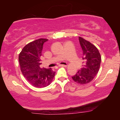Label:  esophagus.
Segmentation results:
<instances>
[{
    "label": "esophagus",
    "mask_w": 120,
    "mask_h": 120,
    "mask_svg": "<svg viewBox=\"0 0 120 120\" xmlns=\"http://www.w3.org/2000/svg\"><path fill=\"white\" fill-rule=\"evenodd\" d=\"M59 66V67H67V64H60Z\"/></svg>",
    "instance_id": "esophagus-1"
}]
</instances>
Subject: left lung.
I'll return each instance as SVG.
<instances>
[{"label": "left lung", "instance_id": "1", "mask_svg": "<svg viewBox=\"0 0 120 120\" xmlns=\"http://www.w3.org/2000/svg\"><path fill=\"white\" fill-rule=\"evenodd\" d=\"M79 41L82 50V67L78 71L72 79L80 84L90 82L98 73L101 62V56L98 49L90 42L79 37Z\"/></svg>", "mask_w": 120, "mask_h": 120}]
</instances>
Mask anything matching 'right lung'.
I'll list each match as a JSON object with an SVG mask.
<instances>
[{
  "mask_svg": "<svg viewBox=\"0 0 120 120\" xmlns=\"http://www.w3.org/2000/svg\"><path fill=\"white\" fill-rule=\"evenodd\" d=\"M48 41L39 38L25 45L19 54L21 71L27 80L34 87L43 88L49 85L56 72L51 68H41L43 44Z\"/></svg>",
  "mask_w": 120,
  "mask_h": 120,
  "instance_id": "obj_1",
  "label": "right lung"
}]
</instances>
